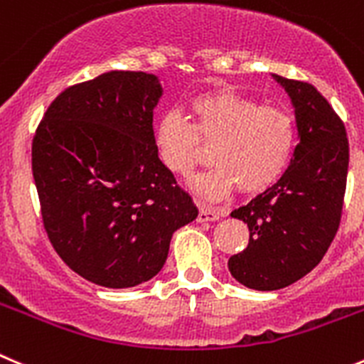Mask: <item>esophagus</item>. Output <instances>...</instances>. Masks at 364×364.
Instances as JSON below:
<instances>
[{"label": "esophagus", "instance_id": "esophagus-1", "mask_svg": "<svg viewBox=\"0 0 364 364\" xmlns=\"http://www.w3.org/2000/svg\"><path fill=\"white\" fill-rule=\"evenodd\" d=\"M221 213L220 210L213 209V207H207V205H200V213H198V221H216L220 220Z\"/></svg>", "mask_w": 364, "mask_h": 364}]
</instances>
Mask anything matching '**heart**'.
<instances>
[{"label": "heart", "mask_w": 364, "mask_h": 364, "mask_svg": "<svg viewBox=\"0 0 364 364\" xmlns=\"http://www.w3.org/2000/svg\"><path fill=\"white\" fill-rule=\"evenodd\" d=\"M191 121L168 112L155 127L159 161L176 176H189L213 146L214 168L193 180L202 198L221 200L237 188L259 195L272 188L291 162L296 146L295 119L288 110L262 107L232 91L196 96Z\"/></svg>", "instance_id": "obj_1"}]
</instances>
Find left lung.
Listing matches in <instances>:
<instances>
[{"instance_id":"obj_1","label":"left lung","mask_w":364,"mask_h":364,"mask_svg":"<svg viewBox=\"0 0 364 364\" xmlns=\"http://www.w3.org/2000/svg\"><path fill=\"white\" fill-rule=\"evenodd\" d=\"M295 109L299 144L279 182L234 209L250 230L248 247L228 259V272L257 291L296 282L323 259L341 220L348 173L343 121L307 82L273 75Z\"/></svg>"}]
</instances>
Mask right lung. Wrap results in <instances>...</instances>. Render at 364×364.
Instances as JSON below:
<instances>
[{"label":"right lung","instance_id":"obj_1","mask_svg":"<svg viewBox=\"0 0 364 364\" xmlns=\"http://www.w3.org/2000/svg\"><path fill=\"white\" fill-rule=\"evenodd\" d=\"M159 76L109 71L53 100L37 127L32 171L44 228L75 273L103 288L157 275L198 209L159 161Z\"/></svg>","mask_w":364,"mask_h":364}]
</instances>
